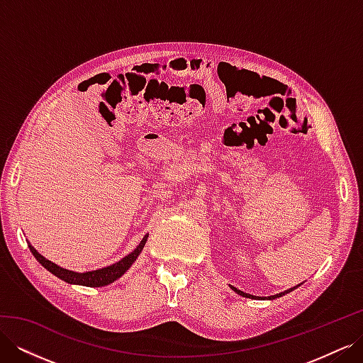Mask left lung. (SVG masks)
Returning <instances> with one entry per match:
<instances>
[{"label":"left lung","instance_id":"8db88e82","mask_svg":"<svg viewBox=\"0 0 363 363\" xmlns=\"http://www.w3.org/2000/svg\"><path fill=\"white\" fill-rule=\"evenodd\" d=\"M300 286V284H296V286L295 288H291V289H288V291H284V292H280V294H276V295H271V296H268V300H274V298H279V296H283L284 294H288V292H291V291H294V289H296V288H298ZM230 288H232L236 294H239V295H242V296H245V298H252V300H255V298H260V300H265L267 298V296H255V295H251V294H247V292H242V291H239L238 288H235V286H232V284H230Z\"/></svg>","mask_w":363,"mask_h":363}]
</instances>
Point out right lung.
Masks as SVG:
<instances>
[{
  "instance_id": "right-lung-1",
  "label": "right lung",
  "mask_w": 363,
  "mask_h": 363,
  "mask_svg": "<svg viewBox=\"0 0 363 363\" xmlns=\"http://www.w3.org/2000/svg\"><path fill=\"white\" fill-rule=\"evenodd\" d=\"M147 239H148V235L144 236V239L140 240V244L133 251H131L130 255H127L119 262L113 263V265L101 268V269H95V271H86V272H75V271L65 269V268L56 265V263H52L51 260L45 259L42 255H39V252L35 248H33V245L28 244V248L33 252V256H35L36 260L40 263V265L45 269H48L51 274H54L56 277H59L60 280L71 283V284H82V286L101 288V286H107V284L113 283L121 276H124L125 271L131 265H133L135 260L140 255V251L144 250Z\"/></svg>"
}]
</instances>
